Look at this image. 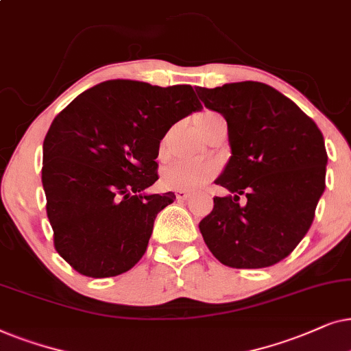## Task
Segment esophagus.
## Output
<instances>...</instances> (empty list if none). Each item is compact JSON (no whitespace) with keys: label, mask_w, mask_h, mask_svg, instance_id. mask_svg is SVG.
<instances>
[{"label":"esophagus","mask_w":351,"mask_h":351,"mask_svg":"<svg viewBox=\"0 0 351 351\" xmlns=\"http://www.w3.org/2000/svg\"><path fill=\"white\" fill-rule=\"evenodd\" d=\"M191 197V193H188V191H176V199L178 200H186Z\"/></svg>","instance_id":"1"}]
</instances>
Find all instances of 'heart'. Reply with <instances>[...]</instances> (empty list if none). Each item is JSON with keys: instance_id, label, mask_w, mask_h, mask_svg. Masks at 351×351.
Returning a JSON list of instances; mask_svg holds the SVG:
<instances>
[{"instance_id": "b5f03b06", "label": "heart", "mask_w": 351, "mask_h": 351, "mask_svg": "<svg viewBox=\"0 0 351 351\" xmlns=\"http://www.w3.org/2000/svg\"><path fill=\"white\" fill-rule=\"evenodd\" d=\"M213 114L205 112L202 115L195 117V125L197 128L202 127L205 121L213 119ZM163 151V144L160 152ZM218 167L213 162L204 160H175L163 167L162 170V183L170 189L176 191H194L202 188L210 180L217 175Z\"/></svg>"}]
</instances>
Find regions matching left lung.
<instances>
[{
    "label": "left lung",
    "mask_w": 351,
    "mask_h": 351,
    "mask_svg": "<svg viewBox=\"0 0 351 351\" xmlns=\"http://www.w3.org/2000/svg\"><path fill=\"white\" fill-rule=\"evenodd\" d=\"M195 91L207 109L224 117L231 147L215 181L230 194L213 197V210L199 223L205 244L231 268L278 263L305 237L324 193L322 133L295 102L265 83Z\"/></svg>",
    "instance_id": "8db88e82"
}]
</instances>
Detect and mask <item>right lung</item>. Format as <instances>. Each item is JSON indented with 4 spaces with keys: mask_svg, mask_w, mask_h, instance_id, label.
Wrapping results in <instances>:
<instances>
[{
    "mask_svg": "<svg viewBox=\"0 0 351 351\" xmlns=\"http://www.w3.org/2000/svg\"><path fill=\"white\" fill-rule=\"evenodd\" d=\"M202 110L191 85L107 80L56 117L43 143L41 181L58 254L83 276L132 269L157 213L175 194H147L171 125Z\"/></svg>",
    "mask_w": 351,
    "mask_h": 351,
    "instance_id": "obj_1",
    "label": "right lung"
}]
</instances>
